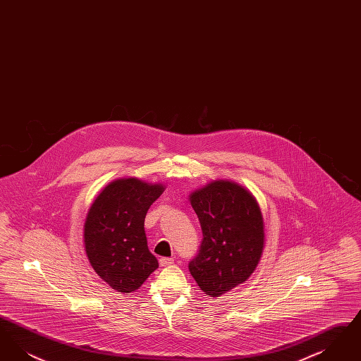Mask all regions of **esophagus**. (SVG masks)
<instances>
[{
	"label": "esophagus",
	"instance_id": "esophagus-1",
	"mask_svg": "<svg viewBox=\"0 0 361 361\" xmlns=\"http://www.w3.org/2000/svg\"><path fill=\"white\" fill-rule=\"evenodd\" d=\"M173 262H174V258H159V265H161V267H168V265H172Z\"/></svg>",
	"mask_w": 361,
	"mask_h": 361
}]
</instances>
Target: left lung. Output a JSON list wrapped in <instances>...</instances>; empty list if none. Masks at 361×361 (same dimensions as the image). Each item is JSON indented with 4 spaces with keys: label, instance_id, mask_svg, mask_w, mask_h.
I'll use <instances>...</instances> for the list:
<instances>
[{
    "label": "left lung",
    "instance_id": "left-lung-1",
    "mask_svg": "<svg viewBox=\"0 0 361 361\" xmlns=\"http://www.w3.org/2000/svg\"><path fill=\"white\" fill-rule=\"evenodd\" d=\"M203 231L189 261L197 286L214 298L249 279L264 249V219L256 197L240 184L215 180L189 196Z\"/></svg>",
    "mask_w": 361,
    "mask_h": 361
}]
</instances>
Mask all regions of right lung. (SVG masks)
Segmentation results:
<instances>
[{
  "label": "right lung",
  "instance_id": "1",
  "mask_svg": "<svg viewBox=\"0 0 361 361\" xmlns=\"http://www.w3.org/2000/svg\"><path fill=\"white\" fill-rule=\"evenodd\" d=\"M162 184L135 177L109 183L89 208L84 224L86 256L115 291L131 293L158 268L147 247L145 218L162 195Z\"/></svg>",
  "mask_w": 361,
  "mask_h": 361
}]
</instances>
